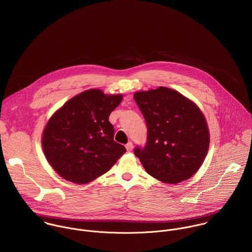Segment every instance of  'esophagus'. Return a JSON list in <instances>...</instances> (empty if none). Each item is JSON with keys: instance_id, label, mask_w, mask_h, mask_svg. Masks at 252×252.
Listing matches in <instances>:
<instances>
[{"instance_id": "obj_1", "label": "esophagus", "mask_w": 252, "mask_h": 252, "mask_svg": "<svg viewBox=\"0 0 252 252\" xmlns=\"http://www.w3.org/2000/svg\"><path fill=\"white\" fill-rule=\"evenodd\" d=\"M126 149L128 152H132L133 151V144L131 142H129L127 145H126Z\"/></svg>"}]
</instances>
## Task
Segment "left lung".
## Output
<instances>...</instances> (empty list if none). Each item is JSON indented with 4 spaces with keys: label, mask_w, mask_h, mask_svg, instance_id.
Listing matches in <instances>:
<instances>
[{
    "label": "left lung",
    "mask_w": 252,
    "mask_h": 252,
    "mask_svg": "<svg viewBox=\"0 0 252 252\" xmlns=\"http://www.w3.org/2000/svg\"><path fill=\"white\" fill-rule=\"evenodd\" d=\"M134 98L148 127L146 147L134 151L146 171L172 185L189 179L202 165L210 142L199 107L166 87L136 92Z\"/></svg>",
    "instance_id": "1"
}]
</instances>
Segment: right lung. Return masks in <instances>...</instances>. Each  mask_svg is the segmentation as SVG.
Wrapping results in <instances>:
<instances>
[{"label": "right lung", "instance_id": "right-lung-1", "mask_svg": "<svg viewBox=\"0 0 252 252\" xmlns=\"http://www.w3.org/2000/svg\"><path fill=\"white\" fill-rule=\"evenodd\" d=\"M123 98L90 89L67 100L49 119L42 135L44 155L63 179L84 185L106 173L126 153L113 140L108 117Z\"/></svg>", "mask_w": 252, "mask_h": 252}]
</instances>
